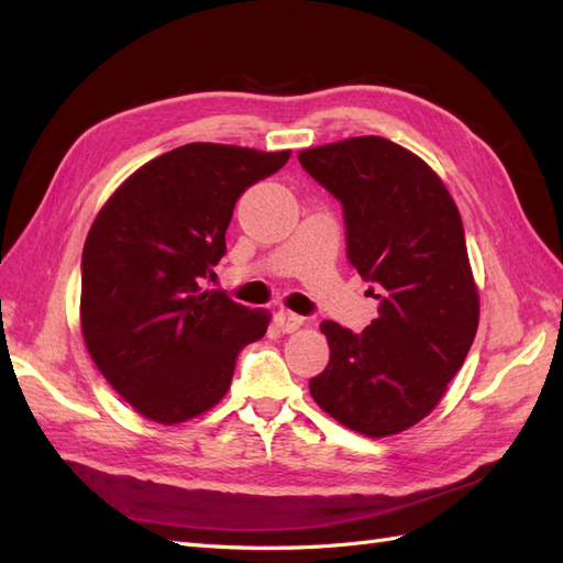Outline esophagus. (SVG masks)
I'll return each instance as SVG.
<instances>
[{"instance_id":"34e87169","label":"esophagus","mask_w":563,"mask_h":563,"mask_svg":"<svg viewBox=\"0 0 563 563\" xmlns=\"http://www.w3.org/2000/svg\"><path fill=\"white\" fill-rule=\"evenodd\" d=\"M302 323H305V319L299 317V313H295V311L280 309V311L276 313V329H278L280 333H292V331H297Z\"/></svg>"}]
</instances>
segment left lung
I'll list each match as a JSON object with an SVG mask.
<instances>
[{
    "label": "left lung",
    "mask_w": 563,
    "mask_h": 563,
    "mask_svg": "<svg viewBox=\"0 0 563 563\" xmlns=\"http://www.w3.org/2000/svg\"><path fill=\"white\" fill-rule=\"evenodd\" d=\"M343 203L347 258L378 285V317L362 333L323 321L331 362L309 382L323 412L364 437L410 429L437 408L479 323L459 208L408 148L355 136L297 155Z\"/></svg>",
    "instance_id": "8db88e82"
}]
</instances>
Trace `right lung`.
Returning <instances> with one entry per match:
<instances>
[{"label":"right lung","instance_id":"right-lung-1","mask_svg":"<svg viewBox=\"0 0 563 563\" xmlns=\"http://www.w3.org/2000/svg\"><path fill=\"white\" fill-rule=\"evenodd\" d=\"M290 151L187 143L139 167L90 225L81 258V331L100 374L161 424L187 422L228 394L240 350L271 313L201 290L225 256L240 196Z\"/></svg>","mask_w":563,"mask_h":563}]
</instances>
